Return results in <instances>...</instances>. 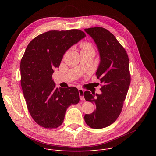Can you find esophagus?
Wrapping results in <instances>:
<instances>
[{
	"label": "esophagus",
	"instance_id": "1",
	"mask_svg": "<svg viewBox=\"0 0 156 156\" xmlns=\"http://www.w3.org/2000/svg\"><path fill=\"white\" fill-rule=\"evenodd\" d=\"M78 92H79V95H80V99L81 101H84L85 98L83 96V93H84V90L83 89L81 88H79L78 89Z\"/></svg>",
	"mask_w": 156,
	"mask_h": 156
}]
</instances>
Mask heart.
Returning <instances> with one entry per match:
<instances>
[{
    "instance_id": "b5f03b06",
    "label": "heart",
    "mask_w": 156,
    "mask_h": 156,
    "mask_svg": "<svg viewBox=\"0 0 156 156\" xmlns=\"http://www.w3.org/2000/svg\"><path fill=\"white\" fill-rule=\"evenodd\" d=\"M81 47L82 50H93V48L90 44L88 42H83L81 44Z\"/></svg>"
}]
</instances>
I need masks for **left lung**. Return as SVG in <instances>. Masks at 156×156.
<instances>
[{
  "label": "left lung",
  "mask_w": 156,
  "mask_h": 156,
  "mask_svg": "<svg viewBox=\"0 0 156 156\" xmlns=\"http://www.w3.org/2000/svg\"><path fill=\"white\" fill-rule=\"evenodd\" d=\"M84 30L97 47L100 63L96 75L102 83L101 94L84 92L85 100L95 105V111L86 114L84 119L90 128H103L112 124L122 111L130 85L129 59L125 48L108 30L94 27Z\"/></svg>",
  "instance_id": "1"
}]
</instances>
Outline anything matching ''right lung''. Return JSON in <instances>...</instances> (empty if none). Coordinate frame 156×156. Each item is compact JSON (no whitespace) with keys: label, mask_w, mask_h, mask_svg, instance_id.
Listing matches in <instances>:
<instances>
[{"label":"right lung","mask_w":156,"mask_h":156,"mask_svg":"<svg viewBox=\"0 0 156 156\" xmlns=\"http://www.w3.org/2000/svg\"><path fill=\"white\" fill-rule=\"evenodd\" d=\"M85 36L80 30H52L28 45L20 63L21 85L30 115L40 126H59L69 106L79 102L76 87L55 88L52 76L65 52Z\"/></svg>","instance_id":"right-lung-1"}]
</instances>
